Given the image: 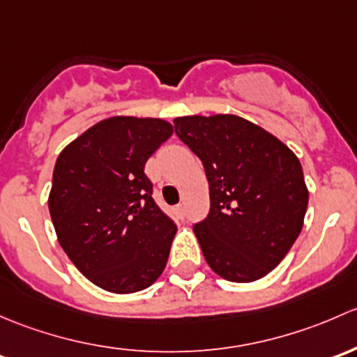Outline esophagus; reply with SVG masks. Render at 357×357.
Masks as SVG:
<instances>
[{
    "mask_svg": "<svg viewBox=\"0 0 357 357\" xmlns=\"http://www.w3.org/2000/svg\"><path fill=\"white\" fill-rule=\"evenodd\" d=\"M174 213L178 216V218H183V216H185V206H183V204H177V206H175V208H174Z\"/></svg>",
    "mask_w": 357,
    "mask_h": 357,
    "instance_id": "34e87169",
    "label": "esophagus"
}]
</instances>
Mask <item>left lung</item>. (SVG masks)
<instances>
[{
  "mask_svg": "<svg viewBox=\"0 0 357 357\" xmlns=\"http://www.w3.org/2000/svg\"><path fill=\"white\" fill-rule=\"evenodd\" d=\"M174 125L209 182V213L194 225L206 261L225 280L263 278L303 229L307 189L299 160L241 116H180Z\"/></svg>",
  "mask_w": 357,
  "mask_h": 357,
  "instance_id": "left-lung-1",
  "label": "left lung"
}]
</instances>
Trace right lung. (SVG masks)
I'll list each match as a JSON object with an SVG mask.
<instances>
[{
	"instance_id": "right-lung-1",
	"label": "right lung",
	"mask_w": 357,
	"mask_h": 357,
	"mask_svg": "<svg viewBox=\"0 0 357 357\" xmlns=\"http://www.w3.org/2000/svg\"><path fill=\"white\" fill-rule=\"evenodd\" d=\"M174 134L160 119L112 116L58 156L47 206L58 241L84 277L115 294L148 289L177 225L153 199L149 156Z\"/></svg>"
}]
</instances>
